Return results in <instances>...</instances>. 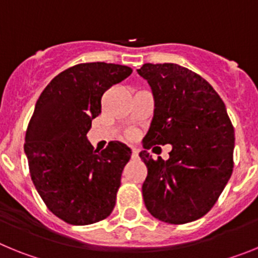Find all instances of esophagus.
<instances>
[{
  "label": "esophagus",
  "mask_w": 258,
  "mask_h": 258,
  "mask_svg": "<svg viewBox=\"0 0 258 258\" xmlns=\"http://www.w3.org/2000/svg\"><path fill=\"white\" fill-rule=\"evenodd\" d=\"M138 154H140V150L137 149V147H133L132 149V157L133 159H138Z\"/></svg>",
  "instance_id": "obj_1"
}]
</instances>
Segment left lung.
<instances>
[{"label": "left lung", "instance_id": "obj_1", "mask_svg": "<svg viewBox=\"0 0 258 258\" xmlns=\"http://www.w3.org/2000/svg\"><path fill=\"white\" fill-rule=\"evenodd\" d=\"M137 71L155 99L140 152L147 166L146 208L174 225L199 220L216 204L234 168L235 136L226 107L211 84L188 68L146 63ZM166 143L172 145L168 161H154L145 151Z\"/></svg>", "mask_w": 258, "mask_h": 258}]
</instances>
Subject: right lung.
Returning <instances> with one entry per match:
<instances>
[{
	"label": "right lung",
	"mask_w": 258,
	"mask_h": 258,
	"mask_svg": "<svg viewBox=\"0 0 258 258\" xmlns=\"http://www.w3.org/2000/svg\"><path fill=\"white\" fill-rule=\"evenodd\" d=\"M133 72L104 61L63 71L41 93L26 133L24 152L47 209L71 225L108 217L132 151L117 141L94 150L86 133L101 113L102 95Z\"/></svg>",
	"instance_id": "add662e5"
}]
</instances>
